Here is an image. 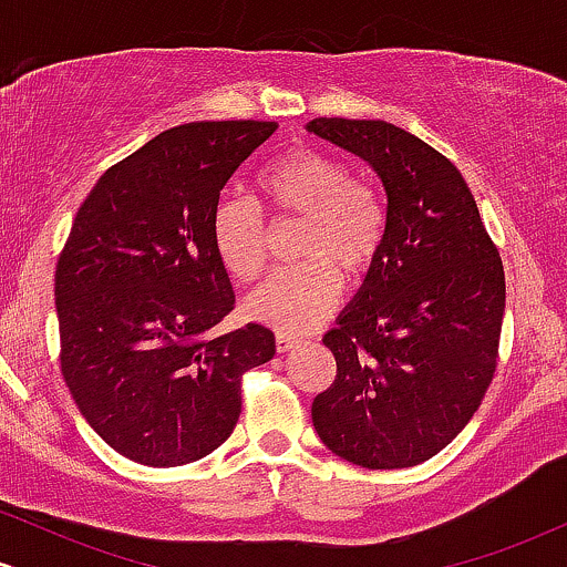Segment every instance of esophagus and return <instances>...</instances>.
I'll return each mask as SVG.
<instances>
[{
    "instance_id": "34e87169",
    "label": "esophagus",
    "mask_w": 567,
    "mask_h": 567,
    "mask_svg": "<svg viewBox=\"0 0 567 567\" xmlns=\"http://www.w3.org/2000/svg\"><path fill=\"white\" fill-rule=\"evenodd\" d=\"M298 343H301V338L292 336V333H277V351L279 354H285V351L296 349Z\"/></svg>"
}]
</instances>
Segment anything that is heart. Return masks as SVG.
I'll use <instances>...</instances> for the list:
<instances>
[{"instance_id":"b5f03b06","label":"heart","mask_w":567,"mask_h":567,"mask_svg":"<svg viewBox=\"0 0 567 567\" xmlns=\"http://www.w3.org/2000/svg\"><path fill=\"white\" fill-rule=\"evenodd\" d=\"M271 210L303 218L301 266L275 271L245 298V315L279 333H303L333 311L343 277L365 275L386 239V207L341 159L320 148H290L258 175ZM210 239L220 266L250 282L264 269V216L239 194L218 199Z\"/></svg>"}]
</instances>
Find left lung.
<instances>
[{"label": "left lung", "instance_id": "1", "mask_svg": "<svg viewBox=\"0 0 567 567\" xmlns=\"http://www.w3.org/2000/svg\"><path fill=\"white\" fill-rule=\"evenodd\" d=\"M373 167L386 239L322 343L336 381L315 396L317 434L365 470H405L461 432L496 373L504 266L464 175L429 143L381 120L306 125Z\"/></svg>", "mask_w": 567, "mask_h": 567}]
</instances>
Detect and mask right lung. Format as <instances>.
<instances>
[{
  "label": "right lung",
  "mask_w": 567,
  "mask_h": 567,
  "mask_svg": "<svg viewBox=\"0 0 567 567\" xmlns=\"http://www.w3.org/2000/svg\"><path fill=\"white\" fill-rule=\"evenodd\" d=\"M275 122L165 130L97 178L55 269L61 370L97 437L143 466H184L229 440L243 375L275 357L258 322L207 338L234 309L210 218Z\"/></svg>",
  "instance_id": "add662e5"
}]
</instances>
